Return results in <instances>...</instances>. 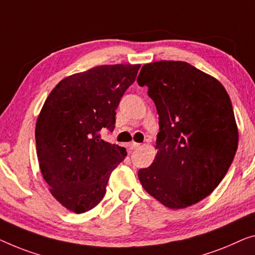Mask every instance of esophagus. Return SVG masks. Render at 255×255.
Listing matches in <instances>:
<instances>
[{"label":"esophagus","instance_id":"esophagus-1","mask_svg":"<svg viewBox=\"0 0 255 255\" xmlns=\"http://www.w3.org/2000/svg\"><path fill=\"white\" fill-rule=\"evenodd\" d=\"M139 145H140V144H139V143H136V142H131V143H129V147H130L131 150L137 149V147H139Z\"/></svg>","mask_w":255,"mask_h":255}]
</instances>
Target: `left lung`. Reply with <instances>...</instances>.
Here are the masks:
<instances>
[{
  "instance_id": "obj_1",
  "label": "left lung",
  "mask_w": 255,
  "mask_h": 255,
  "mask_svg": "<svg viewBox=\"0 0 255 255\" xmlns=\"http://www.w3.org/2000/svg\"><path fill=\"white\" fill-rule=\"evenodd\" d=\"M137 82L149 88L160 130L153 162L138 170L140 184L166 207L191 206L214 191L236 154L229 95L215 78L185 62L145 64Z\"/></svg>"
}]
</instances>
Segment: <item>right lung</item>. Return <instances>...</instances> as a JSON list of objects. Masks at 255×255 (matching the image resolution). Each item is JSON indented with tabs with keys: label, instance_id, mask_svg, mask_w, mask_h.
Listing matches in <instances>:
<instances>
[{
	"label": "right lung",
	"instance_id": "1",
	"mask_svg": "<svg viewBox=\"0 0 255 255\" xmlns=\"http://www.w3.org/2000/svg\"><path fill=\"white\" fill-rule=\"evenodd\" d=\"M140 65H102L63 79L36 120L40 169L49 191L68 211H90L105 195L112 170L126 158L123 146L105 142L116 110Z\"/></svg>",
	"mask_w": 255,
	"mask_h": 255
}]
</instances>
